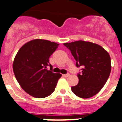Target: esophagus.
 <instances>
[{"label": "esophagus", "instance_id": "esophagus-1", "mask_svg": "<svg viewBox=\"0 0 122 122\" xmlns=\"http://www.w3.org/2000/svg\"><path fill=\"white\" fill-rule=\"evenodd\" d=\"M63 77H68V76H69V73H67V74H63Z\"/></svg>", "mask_w": 122, "mask_h": 122}]
</instances>
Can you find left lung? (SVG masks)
Returning <instances> with one entry per match:
<instances>
[{"instance_id": "left-lung-1", "label": "left lung", "mask_w": 122, "mask_h": 122, "mask_svg": "<svg viewBox=\"0 0 122 122\" xmlns=\"http://www.w3.org/2000/svg\"><path fill=\"white\" fill-rule=\"evenodd\" d=\"M74 59L76 66L82 67L78 74L79 81L71 87L75 95L83 98H90L98 93L106 83L111 72V59L103 47L90 42L78 41L64 43Z\"/></svg>"}]
</instances>
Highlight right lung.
<instances>
[{
  "label": "right lung",
  "instance_id": "add662e5",
  "mask_svg": "<svg viewBox=\"0 0 122 122\" xmlns=\"http://www.w3.org/2000/svg\"><path fill=\"white\" fill-rule=\"evenodd\" d=\"M59 44L44 39H34L24 44L14 58V75L23 90L36 98L51 95L56 87L60 73L51 71L49 57ZM48 66L51 67L47 70Z\"/></svg>",
  "mask_w": 122,
  "mask_h": 122
}]
</instances>
